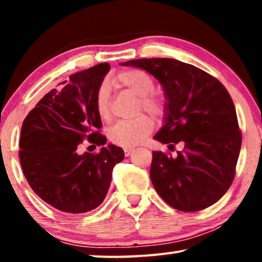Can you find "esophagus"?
<instances>
[{"instance_id": "obj_1", "label": "esophagus", "mask_w": 262, "mask_h": 262, "mask_svg": "<svg viewBox=\"0 0 262 262\" xmlns=\"http://www.w3.org/2000/svg\"><path fill=\"white\" fill-rule=\"evenodd\" d=\"M134 150H135V149H132V148H125V149H124L125 156H128V155H131V154L134 152Z\"/></svg>"}]
</instances>
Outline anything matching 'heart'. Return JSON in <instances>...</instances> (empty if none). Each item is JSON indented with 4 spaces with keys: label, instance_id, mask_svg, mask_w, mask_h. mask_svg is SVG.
<instances>
[{
    "label": "heart",
    "instance_id": "1",
    "mask_svg": "<svg viewBox=\"0 0 262 262\" xmlns=\"http://www.w3.org/2000/svg\"><path fill=\"white\" fill-rule=\"evenodd\" d=\"M111 84L137 96L136 114L149 113L155 119H162L167 113L166 98L155 92V81L149 74L138 69L121 70L112 77ZM95 111L101 120L111 119V95L108 87L101 84L95 93ZM154 128V120L146 114H141L132 120H123L110 131V139L114 144L132 148L144 141Z\"/></svg>",
    "mask_w": 262,
    "mask_h": 262
}]
</instances>
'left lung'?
Returning a JSON list of instances; mask_svg holds the SVG:
<instances>
[{"label":"left lung","instance_id":"left-lung-1","mask_svg":"<svg viewBox=\"0 0 262 262\" xmlns=\"http://www.w3.org/2000/svg\"><path fill=\"white\" fill-rule=\"evenodd\" d=\"M163 85L164 126L156 141L184 143L178 157L152 151L150 178L161 198L174 209L195 212L217 203L236 173L242 134L232 99L216 77L171 58L132 59Z\"/></svg>","mask_w":262,"mask_h":262}]
</instances>
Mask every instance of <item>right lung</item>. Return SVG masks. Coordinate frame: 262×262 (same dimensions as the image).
Returning <instances> with one entry per match:
<instances>
[{"label":"right lung","instance_id":"1","mask_svg":"<svg viewBox=\"0 0 262 262\" xmlns=\"http://www.w3.org/2000/svg\"><path fill=\"white\" fill-rule=\"evenodd\" d=\"M108 70L110 64L101 63L73 74L62 88L50 91L35 105L21 127L19 157L25 178L39 198L63 212L96 209L108 191L114 166L124 159L123 149L113 144L96 154H77L84 139L106 144L94 100Z\"/></svg>","mask_w":262,"mask_h":262}]
</instances>
